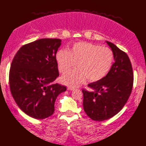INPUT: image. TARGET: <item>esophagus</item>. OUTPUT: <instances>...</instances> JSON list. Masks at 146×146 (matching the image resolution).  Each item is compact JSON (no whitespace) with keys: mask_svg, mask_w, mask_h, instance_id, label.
Instances as JSON below:
<instances>
[{"mask_svg":"<svg viewBox=\"0 0 146 146\" xmlns=\"http://www.w3.org/2000/svg\"><path fill=\"white\" fill-rule=\"evenodd\" d=\"M67 89L69 90H71V91H72V90H74L75 88H73V87H68Z\"/></svg>","mask_w":146,"mask_h":146,"instance_id":"34e87169","label":"esophagus"}]
</instances>
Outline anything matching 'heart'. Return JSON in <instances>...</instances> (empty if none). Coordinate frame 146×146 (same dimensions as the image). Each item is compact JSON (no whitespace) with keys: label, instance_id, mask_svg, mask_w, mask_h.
<instances>
[{"label":"heart","instance_id":"b5f03b06","mask_svg":"<svg viewBox=\"0 0 146 146\" xmlns=\"http://www.w3.org/2000/svg\"><path fill=\"white\" fill-rule=\"evenodd\" d=\"M56 61L62 74L69 72L77 62V69L62 77L64 84L75 87L87 78L96 82L106 77L114 62V54L108 47L89 42H77L69 50H61L56 54Z\"/></svg>","mask_w":146,"mask_h":146}]
</instances>
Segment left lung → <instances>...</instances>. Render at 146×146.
Segmentation results:
<instances>
[{
	"label": "left lung",
	"mask_w": 146,
	"mask_h": 146,
	"mask_svg": "<svg viewBox=\"0 0 146 146\" xmlns=\"http://www.w3.org/2000/svg\"><path fill=\"white\" fill-rule=\"evenodd\" d=\"M114 54V62L106 77L88 84L92 91L83 90L84 111L94 121L109 119L126 104L131 93L133 73L129 58L117 46L106 41Z\"/></svg>",
	"instance_id": "left-lung-1"
}]
</instances>
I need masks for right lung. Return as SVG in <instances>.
Instances as JSON below:
<instances>
[{
	"label": "right lung",
	"instance_id": "obj_1",
	"mask_svg": "<svg viewBox=\"0 0 146 146\" xmlns=\"http://www.w3.org/2000/svg\"><path fill=\"white\" fill-rule=\"evenodd\" d=\"M60 44V39L36 40L20 48L11 62V94L20 109L34 119L51 116L57 96L67 90L54 83L59 75L56 54Z\"/></svg>",
	"mask_w": 146,
	"mask_h": 146
}]
</instances>
